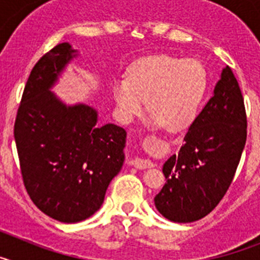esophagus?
<instances>
[{
  "label": "esophagus",
  "instance_id": "34e87169",
  "mask_svg": "<svg viewBox=\"0 0 260 260\" xmlns=\"http://www.w3.org/2000/svg\"><path fill=\"white\" fill-rule=\"evenodd\" d=\"M132 164L134 165L137 169H146V168H151L153 167V162L150 161V160H147V158L139 157V156H135L134 158L132 160Z\"/></svg>",
  "mask_w": 260,
  "mask_h": 260
}]
</instances>
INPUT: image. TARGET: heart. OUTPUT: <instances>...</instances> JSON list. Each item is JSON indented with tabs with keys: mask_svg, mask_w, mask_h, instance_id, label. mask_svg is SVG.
<instances>
[{
	"mask_svg": "<svg viewBox=\"0 0 260 260\" xmlns=\"http://www.w3.org/2000/svg\"><path fill=\"white\" fill-rule=\"evenodd\" d=\"M207 86V71L201 61L157 54L135 62L127 79L114 80L113 96L123 122L143 113L147 102L153 121L177 132L194 121Z\"/></svg>",
	"mask_w": 260,
	"mask_h": 260,
	"instance_id": "obj_1",
	"label": "heart"
}]
</instances>
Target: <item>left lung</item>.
<instances>
[{"instance_id": "1", "label": "left lung", "mask_w": 260, "mask_h": 260, "mask_svg": "<svg viewBox=\"0 0 260 260\" xmlns=\"http://www.w3.org/2000/svg\"><path fill=\"white\" fill-rule=\"evenodd\" d=\"M247 137L246 109L238 82L229 66L189 132L178 155L162 167L167 183L155 206L174 222L207 216L228 191Z\"/></svg>"}]
</instances>
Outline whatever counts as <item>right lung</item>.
I'll return each instance as SVG.
<instances>
[{
  "label": "right lung",
  "mask_w": 260,
  "mask_h": 260,
  "mask_svg": "<svg viewBox=\"0 0 260 260\" xmlns=\"http://www.w3.org/2000/svg\"><path fill=\"white\" fill-rule=\"evenodd\" d=\"M74 52L62 43L36 62L14 123L27 194L39 210L62 222L86 220L102 207L125 158V128L98 126L92 108L66 107L49 91Z\"/></svg>",
  "instance_id": "add662e5"
}]
</instances>
